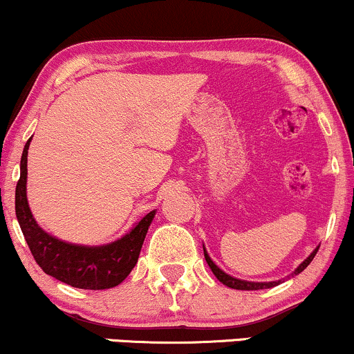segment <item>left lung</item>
Returning a JSON list of instances; mask_svg holds the SVG:
<instances>
[{
	"instance_id": "left-lung-1",
	"label": "left lung",
	"mask_w": 354,
	"mask_h": 354,
	"mask_svg": "<svg viewBox=\"0 0 354 354\" xmlns=\"http://www.w3.org/2000/svg\"><path fill=\"white\" fill-rule=\"evenodd\" d=\"M318 248H319V247L315 248L313 253H311L308 259H306L305 261H301L300 267H298V268L295 270V272L292 273V277H293V275H298V273H301L303 270L308 267V265L311 263V260H313L315 255H317ZM203 255H205L207 263H209V267H210L212 272H214V275L217 277V280L222 281L223 285L230 286V288H235V290H263V288H272V286H277V285L281 283V280H278V281H247V280H239V278H234V277L227 275V273L223 272V270H220V268L217 267V265H215L214 261H212V259L209 257V253H207L205 248H203Z\"/></svg>"
}]
</instances>
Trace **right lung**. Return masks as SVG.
<instances>
[{"instance_id":"obj_1","label":"right lung","mask_w":354,"mask_h":354,"mask_svg":"<svg viewBox=\"0 0 354 354\" xmlns=\"http://www.w3.org/2000/svg\"><path fill=\"white\" fill-rule=\"evenodd\" d=\"M29 142L31 139L24 145L23 156H21V176L16 185L15 209L21 232L26 239L36 263L43 268L46 275H51L74 288H114L120 281L126 280L132 268L136 267L156 210L149 212L122 239L101 245V247L68 243L46 234L32 217L26 198Z\"/></svg>"}]
</instances>
